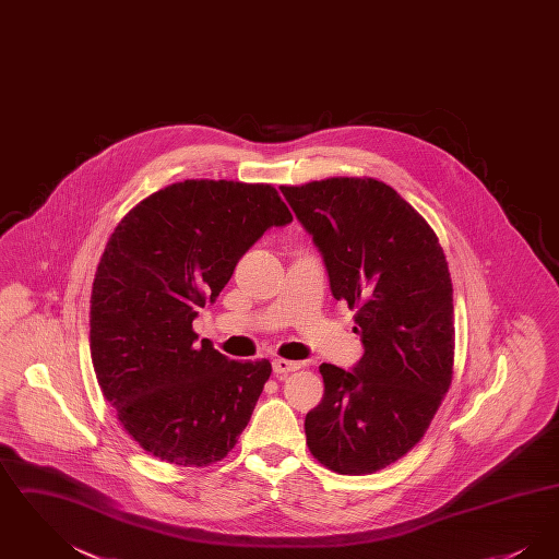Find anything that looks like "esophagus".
<instances>
[{
    "instance_id": "esophagus-1",
    "label": "esophagus",
    "mask_w": 559,
    "mask_h": 559,
    "mask_svg": "<svg viewBox=\"0 0 559 559\" xmlns=\"http://www.w3.org/2000/svg\"><path fill=\"white\" fill-rule=\"evenodd\" d=\"M301 365L299 362H293V360H285V358H274L272 360V369L276 377H285L287 372L297 371Z\"/></svg>"
}]
</instances>
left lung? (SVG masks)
<instances>
[{
	"instance_id": "left-lung-1",
	"label": "left lung",
	"mask_w": 559,
	"mask_h": 559,
	"mask_svg": "<svg viewBox=\"0 0 559 559\" xmlns=\"http://www.w3.org/2000/svg\"><path fill=\"white\" fill-rule=\"evenodd\" d=\"M312 237L335 299L356 308L365 354L320 365L324 396L306 442L337 474H372L411 451L449 392L454 320L449 264L426 219L377 180L281 187Z\"/></svg>"
}]
</instances>
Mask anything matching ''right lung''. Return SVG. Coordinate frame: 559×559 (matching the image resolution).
Wrapping results in <instances>:
<instances>
[{
  "mask_svg": "<svg viewBox=\"0 0 559 559\" xmlns=\"http://www.w3.org/2000/svg\"><path fill=\"white\" fill-rule=\"evenodd\" d=\"M292 222L270 185L187 180L140 201L110 235L92 287V362L121 426L160 461L207 467L249 424L270 362L197 344L192 320L249 247Z\"/></svg>",
  "mask_w": 559,
  "mask_h": 559,
  "instance_id": "1",
  "label": "right lung"
}]
</instances>
